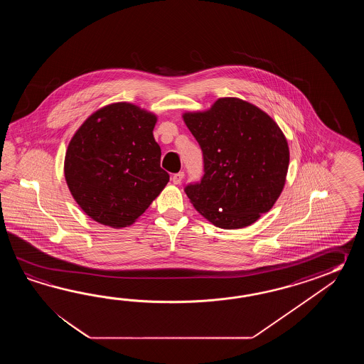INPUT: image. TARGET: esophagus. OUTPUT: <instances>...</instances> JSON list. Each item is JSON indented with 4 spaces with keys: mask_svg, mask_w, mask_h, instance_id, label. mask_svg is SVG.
Listing matches in <instances>:
<instances>
[{
    "mask_svg": "<svg viewBox=\"0 0 364 364\" xmlns=\"http://www.w3.org/2000/svg\"><path fill=\"white\" fill-rule=\"evenodd\" d=\"M183 177H185V173H183V171H179V173H176V174L171 176V181H173L174 185H179V183L182 182Z\"/></svg>",
    "mask_w": 364,
    "mask_h": 364,
    "instance_id": "esophagus-1",
    "label": "esophagus"
}]
</instances>
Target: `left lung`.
I'll return each mask as SVG.
<instances>
[{
  "mask_svg": "<svg viewBox=\"0 0 364 364\" xmlns=\"http://www.w3.org/2000/svg\"><path fill=\"white\" fill-rule=\"evenodd\" d=\"M203 152L204 174L185 185L196 210L223 229L255 223L279 199L289 147L271 117L235 97L218 99L208 112L186 113Z\"/></svg>",
  "mask_w": 364,
  "mask_h": 364,
  "instance_id": "1",
  "label": "left lung"
}]
</instances>
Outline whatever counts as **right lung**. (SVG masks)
I'll return each instance as SVG.
<instances>
[{
	"mask_svg": "<svg viewBox=\"0 0 364 364\" xmlns=\"http://www.w3.org/2000/svg\"><path fill=\"white\" fill-rule=\"evenodd\" d=\"M156 117L117 102L93 113L70 141L65 178L88 216L113 228L132 225L169 182L154 138Z\"/></svg>",
	"mask_w": 364,
	"mask_h": 364,
	"instance_id": "1",
	"label": "right lung"
}]
</instances>
